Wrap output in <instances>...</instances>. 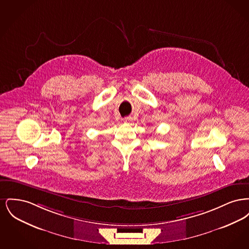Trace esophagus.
Instances as JSON below:
<instances>
[{"instance_id":"obj_1","label":"esophagus","mask_w":249,"mask_h":249,"mask_svg":"<svg viewBox=\"0 0 249 249\" xmlns=\"http://www.w3.org/2000/svg\"><path fill=\"white\" fill-rule=\"evenodd\" d=\"M123 121H124L125 123H130V122L132 121V119H131L130 117H128V118H125V119H123Z\"/></svg>"}]
</instances>
